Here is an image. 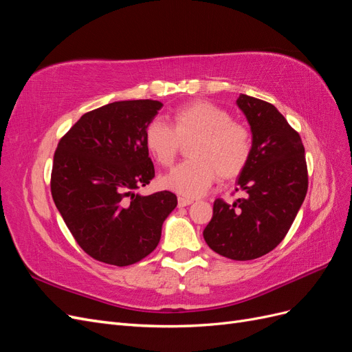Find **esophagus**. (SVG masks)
<instances>
[{"label": "esophagus", "instance_id": "esophagus-1", "mask_svg": "<svg viewBox=\"0 0 352 352\" xmlns=\"http://www.w3.org/2000/svg\"><path fill=\"white\" fill-rule=\"evenodd\" d=\"M194 202V199H190V198H184V197H179L177 198V206L179 207H188V206H190Z\"/></svg>", "mask_w": 352, "mask_h": 352}]
</instances>
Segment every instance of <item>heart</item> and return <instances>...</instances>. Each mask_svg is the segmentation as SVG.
<instances>
[{
    "mask_svg": "<svg viewBox=\"0 0 352 352\" xmlns=\"http://www.w3.org/2000/svg\"><path fill=\"white\" fill-rule=\"evenodd\" d=\"M146 151L154 162L168 167L189 146V162L160 179L164 189L184 197H199L219 179L230 182L248 167L252 155V133L247 126L219 105L198 100L173 113V129L160 119L146 124Z\"/></svg>",
    "mask_w": 352,
    "mask_h": 352,
    "instance_id": "obj_1",
    "label": "heart"
}]
</instances>
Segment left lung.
<instances>
[{
    "label": "left lung",
    "mask_w": 352,
    "mask_h": 352,
    "mask_svg": "<svg viewBox=\"0 0 352 352\" xmlns=\"http://www.w3.org/2000/svg\"><path fill=\"white\" fill-rule=\"evenodd\" d=\"M236 104L252 132V155L238 180L248 197L216 199L204 239L223 257L247 261L283 241L307 195L308 172L300 133L273 104L243 94Z\"/></svg>",
    "instance_id": "left-lung-1"
}]
</instances>
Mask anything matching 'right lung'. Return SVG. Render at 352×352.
I'll use <instances>...</instances> for the list:
<instances>
[{
  "instance_id": "right-lung-1",
  "label": "right lung",
  "mask_w": 352,
  "mask_h": 352,
  "mask_svg": "<svg viewBox=\"0 0 352 352\" xmlns=\"http://www.w3.org/2000/svg\"><path fill=\"white\" fill-rule=\"evenodd\" d=\"M163 104L117 101L85 113L61 136L51 170V195L74 241L94 260L131 265L150 255L177 206L170 190H133L155 176L144 132Z\"/></svg>"
}]
</instances>
